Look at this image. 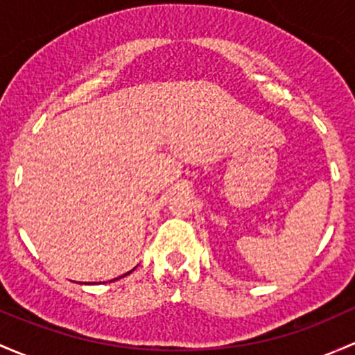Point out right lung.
<instances>
[{"instance_id":"add662e5","label":"right lung","mask_w":355,"mask_h":355,"mask_svg":"<svg viewBox=\"0 0 355 355\" xmlns=\"http://www.w3.org/2000/svg\"><path fill=\"white\" fill-rule=\"evenodd\" d=\"M134 268H136V267H134ZM134 268H132V270H134ZM132 270H130V272H132ZM130 272H128V274H130ZM128 274H125V275H128Z\"/></svg>"}]
</instances>
